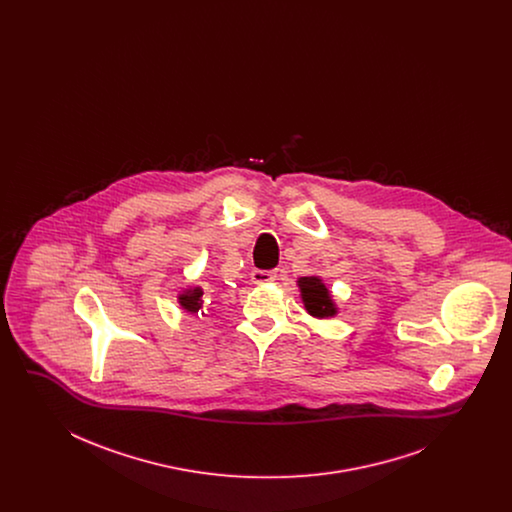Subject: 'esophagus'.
Returning a JSON list of instances; mask_svg holds the SVG:
<instances>
[{
  "mask_svg": "<svg viewBox=\"0 0 512 512\" xmlns=\"http://www.w3.org/2000/svg\"><path fill=\"white\" fill-rule=\"evenodd\" d=\"M251 280L255 284H270L276 280V272L274 270H253Z\"/></svg>",
  "mask_w": 512,
  "mask_h": 512,
  "instance_id": "obj_1",
  "label": "esophagus"
}]
</instances>
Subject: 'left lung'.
<instances>
[{"mask_svg":"<svg viewBox=\"0 0 512 512\" xmlns=\"http://www.w3.org/2000/svg\"><path fill=\"white\" fill-rule=\"evenodd\" d=\"M299 288H301L303 303L313 317L324 318L336 315L330 293L320 278H315V276L299 278Z\"/></svg>","mask_w":512,"mask_h":512,"instance_id":"8db88e82","label":"left lung"}]
</instances>
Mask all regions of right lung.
I'll use <instances>...</instances> for the list:
<instances>
[{
    "instance_id": "right-lung-1",
    "label": "right lung",
    "mask_w": 512,
    "mask_h": 512,
    "mask_svg": "<svg viewBox=\"0 0 512 512\" xmlns=\"http://www.w3.org/2000/svg\"><path fill=\"white\" fill-rule=\"evenodd\" d=\"M201 295H203V292H201L199 288H195V290H188V292L182 293L178 299H180V305H182L186 311L199 313V311H201V303H203Z\"/></svg>"
}]
</instances>
